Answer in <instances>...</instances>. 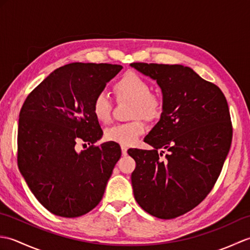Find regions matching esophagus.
<instances>
[{
    "mask_svg": "<svg viewBox=\"0 0 250 250\" xmlns=\"http://www.w3.org/2000/svg\"><path fill=\"white\" fill-rule=\"evenodd\" d=\"M126 151H128V147L122 145V146H121V152H122V155L125 156V155H126Z\"/></svg>",
    "mask_w": 250,
    "mask_h": 250,
    "instance_id": "1",
    "label": "esophagus"
}]
</instances>
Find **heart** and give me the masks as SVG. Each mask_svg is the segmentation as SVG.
Segmentation results:
<instances>
[{"mask_svg": "<svg viewBox=\"0 0 250 250\" xmlns=\"http://www.w3.org/2000/svg\"><path fill=\"white\" fill-rule=\"evenodd\" d=\"M114 91L119 100L131 101L133 105L131 116L142 117L148 121L157 120L162 114L163 101L160 95L150 92V84L137 73L126 72L114 84ZM113 104L105 92H99L92 101V113L99 121L106 124L110 119ZM146 131L141 118L125 124H117L105 130L104 136L109 142L129 146Z\"/></svg>", "mask_w": 250, "mask_h": 250, "instance_id": "obj_1", "label": "heart"}]
</instances>
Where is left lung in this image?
I'll list each match as a JSON object with an SVG mask.
<instances>
[{
    "instance_id": "1",
    "label": "left lung",
    "mask_w": 250,
    "mask_h": 250,
    "mask_svg": "<svg viewBox=\"0 0 250 250\" xmlns=\"http://www.w3.org/2000/svg\"><path fill=\"white\" fill-rule=\"evenodd\" d=\"M131 66L157 81L163 95L160 120L144 139L153 149L128 150L136 163L134 198L157 218H176L198 206L219 177L232 142L229 107L221 90L188 66ZM163 149L169 153L161 159Z\"/></svg>"
}]
</instances>
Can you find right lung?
Masks as SVG:
<instances>
[{"instance_id": "obj_1", "label": "right lung", "mask_w": 250, "mask_h": 250, "mask_svg": "<svg viewBox=\"0 0 250 250\" xmlns=\"http://www.w3.org/2000/svg\"><path fill=\"white\" fill-rule=\"evenodd\" d=\"M122 66L107 63H70L47 76L21 107L18 124V167L32 193L46 209L74 218L89 213L102 200L120 146L106 142L92 113V101ZM78 141L91 145L76 150Z\"/></svg>"}]
</instances>
